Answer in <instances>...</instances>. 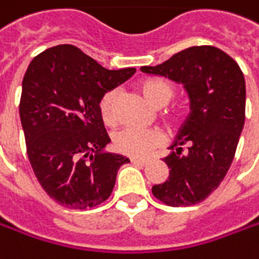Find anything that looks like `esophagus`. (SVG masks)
I'll use <instances>...</instances> for the list:
<instances>
[{
  "instance_id": "1",
  "label": "esophagus",
  "mask_w": 259,
  "mask_h": 259,
  "mask_svg": "<svg viewBox=\"0 0 259 259\" xmlns=\"http://www.w3.org/2000/svg\"><path fill=\"white\" fill-rule=\"evenodd\" d=\"M131 162L134 163V164H141V166L149 164V160H147V159H138V157H131Z\"/></svg>"
}]
</instances>
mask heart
I'll return each mask as SVG.
<instances>
[{
  "label": "heart",
  "instance_id": "b5f03b06",
  "mask_svg": "<svg viewBox=\"0 0 259 259\" xmlns=\"http://www.w3.org/2000/svg\"><path fill=\"white\" fill-rule=\"evenodd\" d=\"M140 90L144 97L154 106H164L167 105L175 96V87L169 81L162 78H146L140 83ZM115 100L116 92L108 90L99 100V113L102 121L106 125H115L116 115H115ZM187 110L184 106H175L169 112V119L174 125H181L185 121ZM163 143V136L157 130H143L136 126H126L118 131L113 137V147L116 151L134 156V157H144L151 150L157 149Z\"/></svg>",
  "mask_w": 259,
  "mask_h": 259
}]
</instances>
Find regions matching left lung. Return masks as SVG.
<instances>
[{"instance_id":"8db88e82","label":"left lung","mask_w":259,"mask_h":259,"mask_svg":"<svg viewBox=\"0 0 259 259\" xmlns=\"http://www.w3.org/2000/svg\"><path fill=\"white\" fill-rule=\"evenodd\" d=\"M141 71L182 83L191 100V113L163 159L169 179L151 192L170 207L198 204L217 189L233 162L245 123L243 72L232 57L210 45L191 46Z\"/></svg>"}]
</instances>
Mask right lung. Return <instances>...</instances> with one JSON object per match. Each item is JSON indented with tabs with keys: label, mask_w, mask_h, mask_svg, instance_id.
Returning a JSON list of instances; mask_svg holds the SVG:
<instances>
[{
	"label": "right lung",
	"mask_w": 259,
	"mask_h": 259,
	"mask_svg": "<svg viewBox=\"0 0 259 259\" xmlns=\"http://www.w3.org/2000/svg\"><path fill=\"white\" fill-rule=\"evenodd\" d=\"M134 72L106 70L72 45L49 48L30 62L19 106L26 149L39 184L61 205L84 210L105 202L119 167L130 163L103 151L110 138L99 100Z\"/></svg>",
	"instance_id": "obj_1"
}]
</instances>
